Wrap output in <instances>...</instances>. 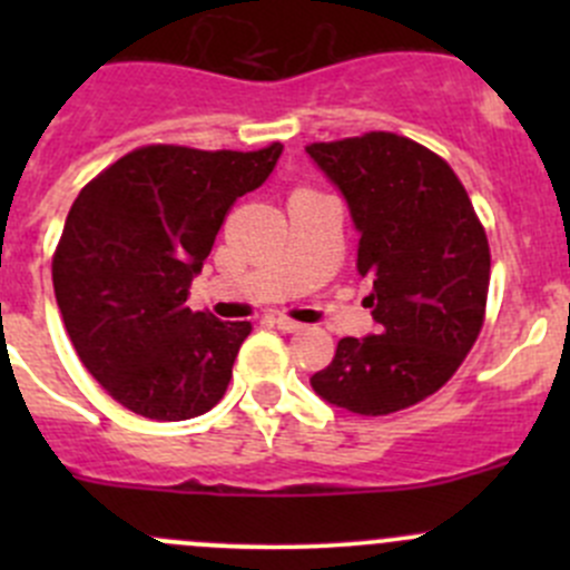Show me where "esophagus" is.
Listing matches in <instances>:
<instances>
[{
    "instance_id": "esophagus-1",
    "label": "esophagus",
    "mask_w": 570,
    "mask_h": 570,
    "mask_svg": "<svg viewBox=\"0 0 570 570\" xmlns=\"http://www.w3.org/2000/svg\"><path fill=\"white\" fill-rule=\"evenodd\" d=\"M275 325H278V331H284V333H297L303 327L301 322H295L289 317H275Z\"/></svg>"
}]
</instances>
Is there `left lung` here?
<instances>
[{"mask_svg": "<svg viewBox=\"0 0 570 570\" xmlns=\"http://www.w3.org/2000/svg\"><path fill=\"white\" fill-rule=\"evenodd\" d=\"M358 228L377 333L342 338L312 377L322 400L386 416L439 392L485 322L491 248L455 170L394 131L306 146Z\"/></svg>", "mask_w": 570, "mask_h": 570, "instance_id": "obj_1", "label": "left lung"}]
</instances>
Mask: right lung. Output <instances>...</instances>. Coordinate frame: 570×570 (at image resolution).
I'll use <instances>...</instances> for the list:
<instances>
[{
    "label": "right lung",
    "instance_id": "right-lung-1",
    "mask_svg": "<svg viewBox=\"0 0 570 570\" xmlns=\"http://www.w3.org/2000/svg\"><path fill=\"white\" fill-rule=\"evenodd\" d=\"M281 151L142 146L73 200L51 256L57 306L85 370L131 413L181 422L226 394L250 322L189 312V281Z\"/></svg>",
    "mask_w": 570,
    "mask_h": 570
}]
</instances>
